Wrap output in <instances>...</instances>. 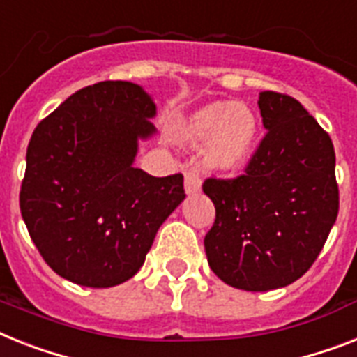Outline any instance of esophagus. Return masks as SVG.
I'll return each instance as SVG.
<instances>
[{
  "label": "esophagus",
  "instance_id": "esophagus-1",
  "mask_svg": "<svg viewBox=\"0 0 357 357\" xmlns=\"http://www.w3.org/2000/svg\"><path fill=\"white\" fill-rule=\"evenodd\" d=\"M185 190L187 194H198L202 190V178L196 170L185 172Z\"/></svg>",
  "mask_w": 357,
  "mask_h": 357
}]
</instances>
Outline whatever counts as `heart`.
I'll list each match as a JSON object with an SVG mask.
<instances>
[{"instance_id":"b5f03b06","label":"heart","mask_w":357,"mask_h":357,"mask_svg":"<svg viewBox=\"0 0 357 357\" xmlns=\"http://www.w3.org/2000/svg\"><path fill=\"white\" fill-rule=\"evenodd\" d=\"M259 135L257 115L244 102L214 100L192 112L183 124L190 144L205 143L204 161L211 170L236 172L253 155Z\"/></svg>"}]
</instances>
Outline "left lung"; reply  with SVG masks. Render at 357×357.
<instances>
[{
  "instance_id": "1",
  "label": "left lung",
  "mask_w": 357,
  "mask_h": 357,
  "mask_svg": "<svg viewBox=\"0 0 357 357\" xmlns=\"http://www.w3.org/2000/svg\"><path fill=\"white\" fill-rule=\"evenodd\" d=\"M259 108L268 132L245 172L204 183L216 208L204 242L208 266L245 291L301 279L319 257L339 211L328 133L289 95L262 91Z\"/></svg>"
}]
</instances>
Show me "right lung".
<instances>
[{
	"mask_svg": "<svg viewBox=\"0 0 357 357\" xmlns=\"http://www.w3.org/2000/svg\"><path fill=\"white\" fill-rule=\"evenodd\" d=\"M141 86L78 89L33 132L20 190L23 222L47 266L88 288H112L144 264L158 229L185 199L183 176L135 169L139 139L155 133Z\"/></svg>",
	"mask_w": 357,
	"mask_h": 357,
	"instance_id": "add662e5",
	"label": "right lung"
}]
</instances>
